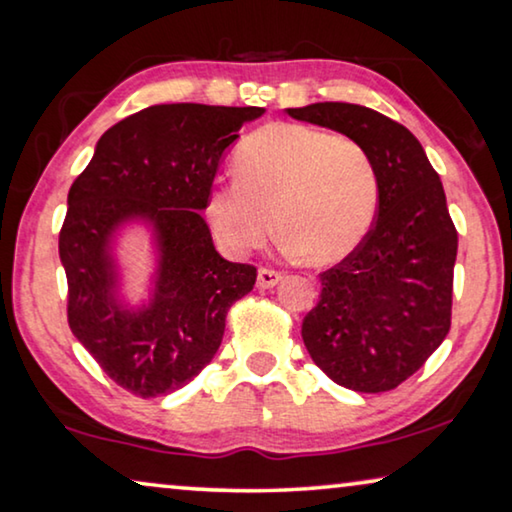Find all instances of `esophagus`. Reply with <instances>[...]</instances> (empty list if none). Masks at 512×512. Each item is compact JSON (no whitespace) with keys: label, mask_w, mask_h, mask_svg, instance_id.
I'll return each instance as SVG.
<instances>
[{"label":"esophagus","mask_w":512,"mask_h":512,"mask_svg":"<svg viewBox=\"0 0 512 512\" xmlns=\"http://www.w3.org/2000/svg\"><path fill=\"white\" fill-rule=\"evenodd\" d=\"M279 282H282V272L270 270V268L258 270V277H256L258 289H272V286H277Z\"/></svg>","instance_id":"1"}]
</instances>
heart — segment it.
I'll use <instances>...</instances> for the list:
<instances>
[{"label": "heart", "instance_id": "1", "mask_svg": "<svg viewBox=\"0 0 512 512\" xmlns=\"http://www.w3.org/2000/svg\"><path fill=\"white\" fill-rule=\"evenodd\" d=\"M235 174L205 205L216 240L233 256L263 247L277 226L293 254L305 251L319 265L342 261L368 235L380 205L366 146L310 125L251 132L235 151Z\"/></svg>", "mask_w": 512, "mask_h": 512}]
</instances>
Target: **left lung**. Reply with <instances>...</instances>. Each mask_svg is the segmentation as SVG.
Listing matches in <instances>:
<instances>
[{"label":"left lung","mask_w":512,"mask_h":512,"mask_svg":"<svg viewBox=\"0 0 512 512\" xmlns=\"http://www.w3.org/2000/svg\"><path fill=\"white\" fill-rule=\"evenodd\" d=\"M286 114L366 146L380 177L373 228L319 275L321 296L303 321V342L340 387L396 389L450 333L457 228L443 184L417 137L380 111L317 102Z\"/></svg>","instance_id":"1"}]
</instances>
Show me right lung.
I'll return each instance as SVG.
<instances>
[{
    "label": "right lung",
    "mask_w": 512,
    "mask_h": 512,
    "mask_svg": "<svg viewBox=\"0 0 512 512\" xmlns=\"http://www.w3.org/2000/svg\"><path fill=\"white\" fill-rule=\"evenodd\" d=\"M261 107L156 104L123 118L95 146L69 188L60 230L67 319L74 338L118 387L167 396L193 380L226 331L235 300L254 289L256 268L216 251L202 209L221 158ZM150 233V296L122 291L115 242L128 227Z\"/></svg>",
    "instance_id": "1"
}]
</instances>
